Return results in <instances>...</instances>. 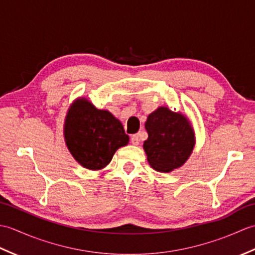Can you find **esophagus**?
<instances>
[{"label": "esophagus", "mask_w": 255, "mask_h": 255, "mask_svg": "<svg viewBox=\"0 0 255 255\" xmlns=\"http://www.w3.org/2000/svg\"><path fill=\"white\" fill-rule=\"evenodd\" d=\"M139 141H140L139 134H138V133L132 134L131 138H130V142H131L133 145H137V144H139Z\"/></svg>", "instance_id": "34e87169"}]
</instances>
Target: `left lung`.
<instances>
[{"label":"left lung","mask_w":255,"mask_h":255,"mask_svg":"<svg viewBox=\"0 0 255 255\" xmlns=\"http://www.w3.org/2000/svg\"><path fill=\"white\" fill-rule=\"evenodd\" d=\"M148 139L143 143L150 165L159 172H171L183 165L194 148V133L185 116L159 107L144 125Z\"/></svg>","instance_id":"1"}]
</instances>
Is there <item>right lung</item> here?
Returning a JSON list of instances; mask_svg holds the SVG:
<instances>
[{
  "label": "right lung",
  "instance_id": "right-lung-1",
  "mask_svg": "<svg viewBox=\"0 0 255 255\" xmlns=\"http://www.w3.org/2000/svg\"><path fill=\"white\" fill-rule=\"evenodd\" d=\"M64 138L74 159L89 170L103 169L112 161L116 150L129 141L117 118L83 99L70 107Z\"/></svg>",
  "mask_w": 255,
  "mask_h": 255
}]
</instances>
